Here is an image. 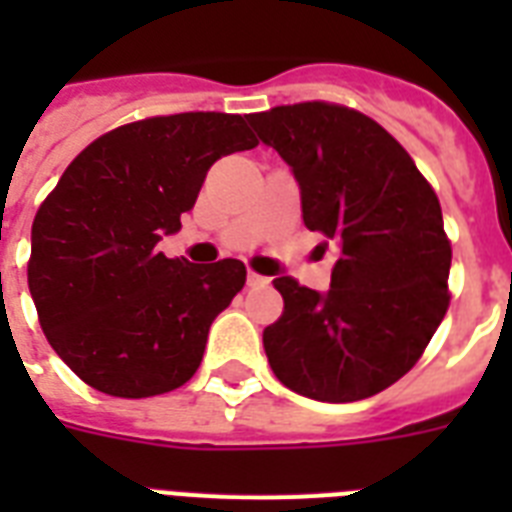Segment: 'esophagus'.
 <instances>
[{"mask_svg":"<svg viewBox=\"0 0 512 512\" xmlns=\"http://www.w3.org/2000/svg\"><path fill=\"white\" fill-rule=\"evenodd\" d=\"M268 281H271V279H265V276H260V273H252V271L247 273V284H249V287H265Z\"/></svg>","mask_w":512,"mask_h":512,"instance_id":"obj_1","label":"esophagus"}]
</instances>
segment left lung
Returning <instances> with one entry per match:
<instances>
[{
    "label": "left lung",
    "mask_w": 512,
    "mask_h": 512,
    "mask_svg": "<svg viewBox=\"0 0 512 512\" xmlns=\"http://www.w3.org/2000/svg\"><path fill=\"white\" fill-rule=\"evenodd\" d=\"M247 122L289 164L305 225L335 255L327 292L273 279L284 313L263 332L268 364L316 401L374 396L417 364L449 308L438 196L401 143L353 108L297 103Z\"/></svg>",
    "instance_id": "left-lung-1"
}]
</instances>
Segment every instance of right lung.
Here are the masks:
<instances>
[{
  "instance_id": "1",
  "label": "right lung",
  "mask_w": 512,
  "mask_h": 512,
  "mask_svg": "<svg viewBox=\"0 0 512 512\" xmlns=\"http://www.w3.org/2000/svg\"><path fill=\"white\" fill-rule=\"evenodd\" d=\"M255 146L241 116L196 111L116 127L68 164L31 225L28 289L50 345L87 385L148 398L199 369L247 268L170 260L156 244L180 231L220 156Z\"/></svg>"
}]
</instances>
